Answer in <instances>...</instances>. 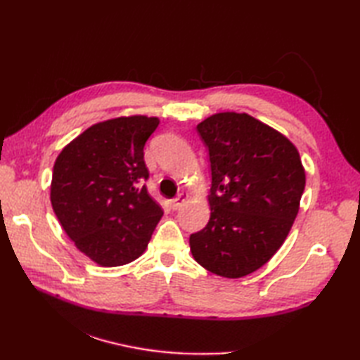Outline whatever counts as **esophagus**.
<instances>
[{"label":"esophagus","instance_id":"obj_1","mask_svg":"<svg viewBox=\"0 0 360 360\" xmlns=\"http://www.w3.org/2000/svg\"><path fill=\"white\" fill-rule=\"evenodd\" d=\"M187 200H188V193H184V192L179 193L178 196L174 198V200H172V201H170L172 209H173V210H178V209H181L182 205H184V204L187 202Z\"/></svg>","mask_w":360,"mask_h":360}]
</instances>
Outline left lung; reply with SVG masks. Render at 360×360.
<instances>
[{
    "label": "left lung",
    "instance_id": "8db88e82",
    "mask_svg": "<svg viewBox=\"0 0 360 360\" xmlns=\"http://www.w3.org/2000/svg\"><path fill=\"white\" fill-rule=\"evenodd\" d=\"M209 150L210 219L190 235L205 269L240 278L266 264L292 227L304 190L297 148L243 112H218L196 127Z\"/></svg>",
    "mask_w": 360,
    "mask_h": 360
}]
</instances>
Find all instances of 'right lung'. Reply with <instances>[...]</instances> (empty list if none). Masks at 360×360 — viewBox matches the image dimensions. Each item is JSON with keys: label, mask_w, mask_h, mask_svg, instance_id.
Returning <instances> with one entry per match:
<instances>
[{"label": "right lung", "mask_w": 360, "mask_h": 360, "mask_svg": "<svg viewBox=\"0 0 360 360\" xmlns=\"http://www.w3.org/2000/svg\"><path fill=\"white\" fill-rule=\"evenodd\" d=\"M158 117L131 116L89 127L60 153L52 172V209L75 246L112 267L139 258L162 218L143 181V147Z\"/></svg>", "instance_id": "1"}]
</instances>
